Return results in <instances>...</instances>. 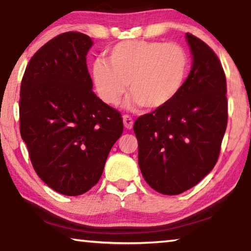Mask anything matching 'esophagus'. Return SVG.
Returning <instances> with one entry per match:
<instances>
[{
	"label": "esophagus",
	"instance_id": "esophagus-1",
	"mask_svg": "<svg viewBox=\"0 0 251 251\" xmlns=\"http://www.w3.org/2000/svg\"><path fill=\"white\" fill-rule=\"evenodd\" d=\"M123 121H124V126L126 127L127 129H132L133 128L134 121H133V118L130 117V116L124 115V116H123Z\"/></svg>",
	"mask_w": 251,
	"mask_h": 251
}]
</instances>
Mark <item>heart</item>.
Listing matches in <instances>:
<instances>
[{"instance_id": "b5f03b06", "label": "heart", "mask_w": 251, "mask_h": 251, "mask_svg": "<svg viewBox=\"0 0 251 251\" xmlns=\"http://www.w3.org/2000/svg\"><path fill=\"white\" fill-rule=\"evenodd\" d=\"M188 70V54L180 45L127 40L111 48L108 62L93 63L92 78L99 97L110 106L121 102L128 84L133 96L127 106L155 110L180 93Z\"/></svg>"}]
</instances>
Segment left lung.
<instances>
[{"instance_id":"obj_1","label":"left lung","mask_w":251,"mask_h":251,"mask_svg":"<svg viewBox=\"0 0 251 251\" xmlns=\"http://www.w3.org/2000/svg\"><path fill=\"white\" fill-rule=\"evenodd\" d=\"M193 66L179 95L134 123L138 166L150 187L178 195L197 185L219 159L227 124L226 80L207 44L186 33Z\"/></svg>"}]
</instances>
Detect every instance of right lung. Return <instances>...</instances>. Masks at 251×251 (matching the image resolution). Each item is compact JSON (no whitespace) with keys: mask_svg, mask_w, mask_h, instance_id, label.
<instances>
[{"mask_svg":"<svg viewBox=\"0 0 251 251\" xmlns=\"http://www.w3.org/2000/svg\"><path fill=\"white\" fill-rule=\"evenodd\" d=\"M89 36L69 31L36 51L20 88V134L39 178L66 196L99 181L124 126L119 111L92 91Z\"/></svg>","mask_w":251,"mask_h":251,"instance_id":"1","label":"right lung"}]
</instances>
